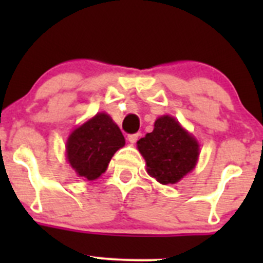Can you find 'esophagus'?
<instances>
[{"label": "esophagus", "mask_w": 263, "mask_h": 263, "mask_svg": "<svg viewBox=\"0 0 263 263\" xmlns=\"http://www.w3.org/2000/svg\"><path fill=\"white\" fill-rule=\"evenodd\" d=\"M139 136H140L139 134H131L127 136V139H128V141L131 142V144H135V142L137 141V139H139Z\"/></svg>", "instance_id": "esophagus-1"}]
</instances>
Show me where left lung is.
I'll list each match as a JSON object with an SVG mask.
<instances>
[{
	"instance_id": "obj_1",
	"label": "left lung",
	"mask_w": 263,
	"mask_h": 263,
	"mask_svg": "<svg viewBox=\"0 0 263 263\" xmlns=\"http://www.w3.org/2000/svg\"><path fill=\"white\" fill-rule=\"evenodd\" d=\"M147 173L161 184H173L195 168L198 144L169 116L158 118L154 131L137 141Z\"/></svg>"
}]
</instances>
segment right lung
I'll return each instance as SVG.
<instances>
[{"instance_id":"obj_1","label":"right lung","mask_w":263,"mask_h":263,"mask_svg":"<svg viewBox=\"0 0 263 263\" xmlns=\"http://www.w3.org/2000/svg\"><path fill=\"white\" fill-rule=\"evenodd\" d=\"M124 146L121 129L105 113L76 128L67 140V159L76 173L87 181L102 176L118 148Z\"/></svg>"}]
</instances>
